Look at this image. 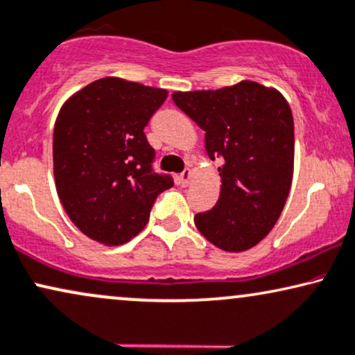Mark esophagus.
<instances>
[{"label": "esophagus", "mask_w": 355, "mask_h": 355, "mask_svg": "<svg viewBox=\"0 0 355 355\" xmlns=\"http://www.w3.org/2000/svg\"><path fill=\"white\" fill-rule=\"evenodd\" d=\"M193 180V173L190 168H185L183 172L180 173V177H178V183H180L182 187H188Z\"/></svg>", "instance_id": "esophagus-1"}]
</instances>
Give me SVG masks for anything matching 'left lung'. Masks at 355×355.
<instances>
[{
  "label": "left lung",
  "instance_id": "8db88e82",
  "mask_svg": "<svg viewBox=\"0 0 355 355\" xmlns=\"http://www.w3.org/2000/svg\"><path fill=\"white\" fill-rule=\"evenodd\" d=\"M172 100L205 131L209 159H223L219 200L196 214V230L226 252L254 248L280 218L293 178L288 103L278 89L250 80L219 89L173 92Z\"/></svg>",
  "mask_w": 355,
  "mask_h": 355
}]
</instances>
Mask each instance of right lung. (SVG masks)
Instances as JSON below:
<instances>
[{
    "label": "right lung",
    "instance_id": "obj_1",
    "mask_svg": "<svg viewBox=\"0 0 355 355\" xmlns=\"http://www.w3.org/2000/svg\"><path fill=\"white\" fill-rule=\"evenodd\" d=\"M168 92L105 77L73 93L53 125V177L71 223L89 239L121 245L149 221L159 193L173 187L152 172L144 134Z\"/></svg>",
    "mask_w": 355,
    "mask_h": 355
}]
</instances>
